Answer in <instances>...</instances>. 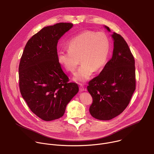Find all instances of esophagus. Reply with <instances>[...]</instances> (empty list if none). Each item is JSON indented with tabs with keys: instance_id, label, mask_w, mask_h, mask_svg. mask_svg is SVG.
Instances as JSON below:
<instances>
[{
	"instance_id": "34e87169",
	"label": "esophagus",
	"mask_w": 154,
	"mask_h": 154,
	"mask_svg": "<svg viewBox=\"0 0 154 154\" xmlns=\"http://www.w3.org/2000/svg\"><path fill=\"white\" fill-rule=\"evenodd\" d=\"M79 89H80V91L81 92H83V91H86V90L85 88L83 87V86L82 85H80V86H79Z\"/></svg>"
}]
</instances>
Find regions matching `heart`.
I'll list each match as a JSON object with an SVG mask.
<instances>
[{
  "label": "heart",
  "instance_id": "1",
  "mask_svg": "<svg viewBox=\"0 0 154 154\" xmlns=\"http://www.w3.org/2000/svg\"><path fill=\"white\" fill-rule=\"evenodd\" d=\"M67 47L68 50L58 51V62L66 71L73 72L80 60L82 64L72 80L77 83H85L91 78L94 70H100L106 64L110 42L103 32L85 30L71 38Z\"/></svg>",
  "mask_w": 154,
  "mask_h": 154
}]
</instances>
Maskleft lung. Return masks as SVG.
<instances>
[{
	"label": "left lung",
	"instance_id": "left-lung-1",
	"mask_svg": "<svg viewBox=\"0 0 154 154\" xmlns=\"http://www.w3.org/2000/svg\"><path fill=\"white\" fill-rule=\"evenodd\" d=\"M104 27L110 32L109 27ZM112 58L99 75L89 82L87 90L93 101L90 113L99 120H110L128 105L135 90V60L124 39L113 32Z\"/></svg>",
	"mask_w": 154,
	"mask_h": 154
}]
</instances>
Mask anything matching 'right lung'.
I'll use <instances>...</instances> for the list:
<instances>
[{
    "instance_id": "1",
    "label": "right lung",
    "mask_w": 154,
    "mask_h": 154,
    "mask_svg": "<svg viewBox=\"0 0 154 154\" xmlns=\"http://www.w3.org/2000/svg\"><path fill=\"white\" fill-rule=\"evenodd\" d=\"M73 27L60 23L42 28L27 42L19 66V88L31 111L50 121L62 117L79 92L57 60V43Z\"/></svg>"
}]
</instances>
